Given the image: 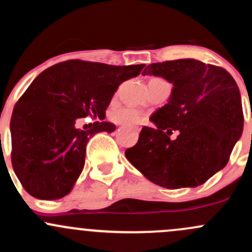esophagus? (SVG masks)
Returning a JSON list of instances; mask_svg holds the SVG:
<instances>
[{"instance_id":"34e87169","label":"esophagus","mask_w":252,"mask_h":252,"mask_svg":"<svg viewBox=\"0 0 252 252\" xmlns=\"http://www.w3.org/2000/svg\"><path fill=\"white\" fill-rule=\"evenodd\" d=\"M133 129H134V131L139 132V131H140V127H139V126H134V127H133Z\"/></svg>"}]
</instances>
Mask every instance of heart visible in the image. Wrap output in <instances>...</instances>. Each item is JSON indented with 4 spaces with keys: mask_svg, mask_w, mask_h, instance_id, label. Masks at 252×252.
Returning a JSON list of instances; mask_svg holds the SVG:
<instances>
[{
    "mask_svg": "<svg viewBox=\"0 0 252 252\" xmlns=\"http://www.w3.org/2000/svg\"><path fill=\"white\" fill-rule=\"evenodd\" d=\"M159 78H153L150 82H159ZM113 121L120 124V125L125 126H132L140 124L143 121V114L136 108L132 107H124V108H118L114 109L110 114Z\"/></svg>",
    "mask_w": 252,
    "mask_h": 252,
    "instance_id": "1",
    "label": "heart"
}]
</instances>
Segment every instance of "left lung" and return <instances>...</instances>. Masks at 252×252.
<instances>
[{"instance_id": "8db88e82", "label": "left lung", "mask_w": 252, "mask_h": 252, "mask_svg": "<svg viewBox=\"0 0 252 252\" xmlns=\"http://www.w3.org/2000/svg\"><path fill=\"white\" fill-rule=\"evenodd\" d=\"M142 74L164 78L173 89L168 103L150 116L155 127H143L125 151L127 159L162 188L202 185L226 166L243 133L237 83L222 67L193 59L151 63Z\"/></svg>"}]
</instances>
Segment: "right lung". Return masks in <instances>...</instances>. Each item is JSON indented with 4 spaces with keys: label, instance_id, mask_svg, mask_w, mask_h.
Here are the masks:
<instances>
[{
    "label": "right lung",
    "instance_id": "1",
    "mask_svg": "<svg viewBox=\"0 0 252 252\" xmlns=\"http://www.w3.org/2000/svg\"><path fill=\"white\" fill-rule=\"evenodd\" d=\"M144 67L69 60L31 83L10 119L13 169L31 196L59 199L71 192L84 168L89 139L115 129L103 119L116 89ZM86 116L101 121L90 130L77 129L76 121Z\"/></svg>",
    "mask_w": 252,
    "mask_h": 252
}]
</instances>
